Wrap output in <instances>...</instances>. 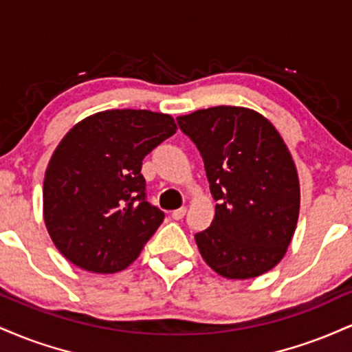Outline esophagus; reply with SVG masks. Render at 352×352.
Wrapping results in <instances>:
<instances>
[{
    "label": "esophagus",
    "mask_w": 352,
    "mask_h": 352,
    "mask_svg": "<svg viewBox=\"0 0 352 352\" xmlns=\"http://www.w3.org/2000/svg\"><path fill=\"white\" fill-rule=\"evenodd\" d=\"M185 213H187V208H177V210H173L172 212V218L173 220H182V218L185 217Z\"/></svg>",
    "instance_id": "34e87169"
}]
</instances>
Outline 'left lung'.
Here are the masks:
<instances>
[{"mask_svg":"<svg viewBox=\"0 0 352 352\" xmlns=\"http://www.w3.org/2000/svg\"><path fill=\"white\" fill-rule=\"evenodd\" d=\"M199 148L217 201L212 225L195 233L201 256L232 280L276 266L300 213V182L292 153L263 116L218 106L177 119Z\"/></svg>","mask_w":352,"mask_h":352,"instance_id":"8db88e82","label":"left lung"}]
</instances>
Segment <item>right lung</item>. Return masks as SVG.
Here are the masks:
<instances>
[{
	"label": "right lung",
	"mask_w": 352,
	"mask_h": 352,
	"mask_svg": "<svg viewBox=\"0 0 352 352\" xmlns=\"http://www.w3.org/2000/svg\"><path fill=\"white\" fill-rule=\"evenodd\" d=\"M177 125L135 109L98 112L67 132L44 175V221L72 265L92 273L127 268L164 221L147 201L142 160Z\"/></svg>",
	"instance_id": "add662e5"
}]
</instances>
